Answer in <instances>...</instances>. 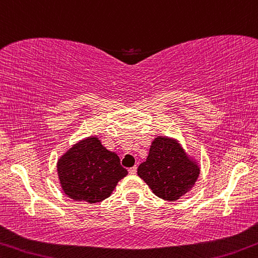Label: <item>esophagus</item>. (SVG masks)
<instances>
[{
  "mask_svg": "<svg viewBox=\"0 0 258 258\" xmlns=\"http://www.w3.org/2000/svg\"><path fill=\"white\" fill-rule=\"evenodd\" d=\"M128 172H129V174H136V172H137V167H136V166H134V167H132V168H129V169H128Z\"/></svg>",
  "mask_w": 258,
  "mask_h": 258,
  "instance_id": "esophagus-1",
  "label": "esophagus"
}]
</instances>
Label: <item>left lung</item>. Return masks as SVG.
I'll use <instances>...</instances> for the list:
<instances>
[{
	"mask_svg": "<svg viewBox=\"0 0 258 258\" xmlns=\"http://www.w3.org/2000/svg\"><path fill=\"white\" fill-rule=\"evenodd\" d=\"M137 174L154 195L174 202L192 188L200 168L177 142L157 137L150 148L148 159L138 166Z\"/></svg>",
	"mask_w": 258,
	"mask_h": 258,
	"instance_id": "1",
	"label": "left lung"
}]
</instances>
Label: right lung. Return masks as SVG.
Listing matches in <instances>:
<instances>
[{
  "label": "right lung",
  "mask_w": 258,
  "mask_h": 258,
  "mask_svg": "<svg viewBox=\"0 0 258 258\" xmlns=\"http://www.w3.org/2000/svg\"><path fill=\"white\" fill-rule=\"evenodd\" d=\"M57 173L66 195L92 204L108 197L128 170L121 166L117 154L91 137L74 145L61 158Z\"/></svg>",
  "instance_id": "1"
}]
</instances>
